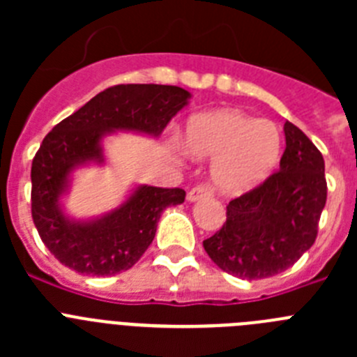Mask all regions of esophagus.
<instances>
[{
    "label": "esophagus",
    "instance_id": "34e87169",
    "mask_svg": "<svg viewBox=\"0 0 357 357\" xmlns=\"http://www.w3.org/2000/svg\"><path fill=\"white\" fill-rule=\"evenodd\" d=\"M211 195L209 188L204 184L200 185H195L193 189H189V193H188V200L189 202H197V200H202V198H207Z\"/></svg>",
    "mask_w": 357,
    "mask_h": 357
}]
</instances>
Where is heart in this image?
<instances>
[{
    "label": "heart",
    "instance_id": "obj_1",
    "mask_svg": "<svg viewBox=\"0 0 357 357\" xmlns=\"http://www.w3.org/2000/svg\"><path fill=\"white\" fill-rule=\"evenodd\" d=\"M184 146L193 157L213 159L211 178L218 191L243 195L275 172L282 135L272 121L225 109L189 119Z\"/></svg>",
    "mask_w": 357,
    "mask_h": 357
}]
</instances>
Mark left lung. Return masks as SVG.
<instances>
[{
    "instance_id": "left-lung-1",
    "label": "left lung",
    "mask_w": 357,
    "mask_h": 357,
    "mask_svg": "<svg viewBox=\"0 0 357 357\" xmlns=\"http://www.w3.org/2000/svg\"><path fill=\"white\" fill-rule=\"evenodd\" d=\"M280 169L227 206V220L204 241L211 259L239 279L284 272L313 247L326 207V164L320 150L293 123H284Z\"/></svg>"
}]
</instances>
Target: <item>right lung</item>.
<instances>
[{"instance_id": "add662e5", "label": "right lung", "mask_w": 357, "mask_h": 357, "mask_svg": "<svg viewBox=\"0 0 357 357\" xmlns=\"http://www.w3.org/2000/svg\"><path fill=\"white\" fill-rule=\"evenodd\" d=\"M191 94L176 85L121 84L109 87L73 112L44 137L31 162V218L55 259L84 275L127 272L155 238L166 207L185 198L181 188L139 185L114 211L94 220H71L62 211V195L73 169L102 164V139L116 130L159 137Z\"/></svg>"}]
</instances>
